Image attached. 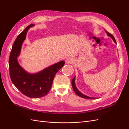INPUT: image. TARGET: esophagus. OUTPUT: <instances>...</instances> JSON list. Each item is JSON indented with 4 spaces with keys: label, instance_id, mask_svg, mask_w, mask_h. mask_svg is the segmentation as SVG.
<instances>
[{
    "label": "esophagus",
    "instance_id": "34e87169",
    "mask_svg": "<svg viewBox=\"0 0 129 129\" xmlns=\"http://www.w3.org/2000/svg\"><path fill=\"white\" fill-rule=\"evenodd\" d=\"M74 62V60L73 58H71V57H69L67 58V59L65 60V63L66 64H70V63H73Z\"/></svg>",
    "mask_w": 129,
    "mask_h": 129
}]
</instances>
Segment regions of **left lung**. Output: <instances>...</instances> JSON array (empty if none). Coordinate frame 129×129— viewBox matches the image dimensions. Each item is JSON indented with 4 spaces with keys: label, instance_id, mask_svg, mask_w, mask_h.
<instances>
[{
    "label": "left lung",
    "instance_id": "8db88e82",
    "mask_svg": "<svg viewBox=\"0 0 129 129\" xmlns=\"http://www.w3.org/2000/svg\"><path fill=\"white\" fill-rule=\"evenodd\" d=\"M105 32H106V33L107 34L108 36L109 37H111V38L112 39V40H114V41L116 44V40H115V39L114 37L111 34H110V33H109L108 32H107V30H105ZM75 76L73 78V79H72V87H73L74 91H75V92L76 93V94L77 95H78V96L81 97H82V98L86 99H90V100H91V99H97V98H95V97H89V96H86V95H85L83 94V93H82L79 90L77 89V88L76 87L75 83Z\"/></svg>",
    "mask_w": 129,
    "mask_h": 129
}]
</instances>
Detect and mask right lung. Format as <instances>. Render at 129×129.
<instances>
[{"instance_id": "right-lung-1", "label": "right lung", "mask_w": 129, "mask_h": 129, "mask_svg": "<svg viewBox=\"0 0 129 129\" xmlns=\"http://www.w3.org/2000/svg\"><path fill=\"white\" fill-rule=\"evenodd\" d=\"M27 26L15 39L9 57L10 75L12 82L23 94L30 98H40L46 95L52 88L55 74L64 64L61 61L36 74L27 73L23 69L18 61L22 43L25 40L26 34L30 27Z\"/></svg>"}]
</instances>
